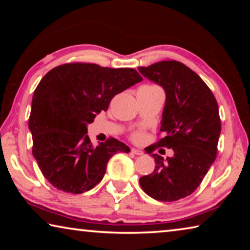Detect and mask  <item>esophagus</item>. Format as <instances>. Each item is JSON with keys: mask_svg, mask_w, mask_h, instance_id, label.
<instances>
[{"mask_svg": "<svg viewBox=\"0 0 250 250\" xmlns=\"http://www.w3.org/2000/svg\"><path fill=\"white\" fill-rule=\"evenodd\" d=\"M131 153L135 154V155H142L143 154V151L139 150V149H134V147H132V149H131Z\"/></svg>", "mask_w": 250, "mask_h": 250, "instance_id": "obj_1", "label": "esophagus"}]
</instances>
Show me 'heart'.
<instances>
[{
  "label": "heart",
  "instance_id": "obj_1",
  "mask_svg": "<svg viewBox=\"0 0 250 250\" xmlns=\"http://www.w3.org/2000/svg\"><path fill=\"white\" fill-rule=\"evenodd\" d=\"M142 138V133L141 132H134L132 134V139L133 140H140V139Z\"/></svg>",
  "mask_w": 250,
  "mask_h": 250
}]
</instances>
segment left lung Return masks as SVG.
I'll use <instances>...</instances> for the list:
<instances>
[{
	"instance_id": "1",
	"label": "left lung",
	"mask_w": 250,
	"mask_h": 250,
	"mask_svg": "<svg viewBox=\"0 0 250 250\" xmlns=\"http://www.w3.org/2000/svg\"><path fill=\"white\" fill-rule=\"evenodd\" d=\"M138 69L166 91L160 129L164 137L155 145L174 152L167 159L153 154L154 171L139 182L156 201L181 200L200 186L216 159L222 126L217 101L200 76L180 62L163 61Z\"/></svg>"
}]
</instances>
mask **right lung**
Masks as SVG:
<instances>
[{
    "mask_svg": "<svg viewBox=\"0 0 250 250\" xmlns=\"http://www.w3.org/2000/svg\"><path fill=\"white\" fill-rule=\"evenodd\" d=\"M142 82L133 68H108L88 62L57 66L33 95L28 126L33 155L43 175L59 191L82 194L99 183L110 158L129 146L110 138L92 146L87 125L107 111L119 92Z\"/></svg>",
    "mask_w": 250,
    "mask_h": 250,
    "instance_id": "obj_1",
    "label": "right lung"
}]
</instances>
